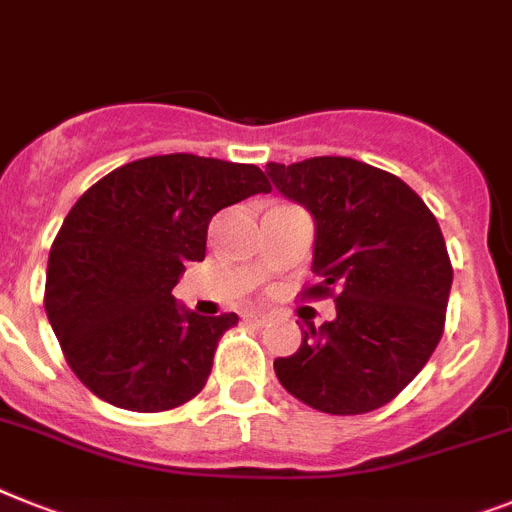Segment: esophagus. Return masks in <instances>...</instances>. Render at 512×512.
Returning a JSON list of instances; mask_svg holds the SVG:
<instances>
[{"mask_svg": "<svg viewBox=\"0 0 512 512\" xmlns=\"http://www.w3.org/2000/svg\"><path fill=\"white\" fill-rule=\"evenodd\" d=\"M266 322H269V316L266 314H246V324H253V327H266Z\"/></svg>", "mask_w": 512, "mask_h": 512, "instance_id": "34e87169", "label": "esophagus"}]
</instances>
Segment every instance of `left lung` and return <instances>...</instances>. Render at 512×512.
I'll return each instance as SVG.
<instances>
[{
  "label": "left lung",
  "instance_id": "1",
  "mask_svg": "<svg viewBox=\"0 0 512 512\" xmlns=\"http://www.w3.org/2000/svg\"><path fill=\"white\" fill-rule=\"evenodd\" d=\"M266 175L316 222L319 280L301 298L337 303L335 322L308 324L274 374L316 411H377L413 382L445 332L453 264L437 217L400 177L348 156L269 162Z\"/></svg>",
  "mask_w": 512,
  "mask_h": 512
}]
</instances>
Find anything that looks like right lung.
Here are the masks:
<instances>
[{
  "instance_id": "add662e5",
  "label": "right lung",
  "mask_w": 512,
  "mask_h": 512,
  "mask_svg": "<svg viewBox=\"0 0 512 512\" xmlns=\"http://www.w3.org/2000/svg\"><path fill=\"white\" fill-rule=\"evenodd\" d=\"M269 190L256 164L164 154L122 164L75 201L49 251L44 308L96 398L162 413L204 390L238 314L183 311L172 287L204 261L211 217Z\"/></svg>"
}]
</instances>
